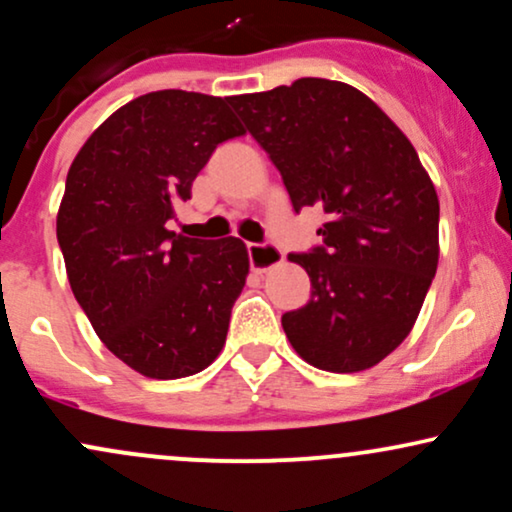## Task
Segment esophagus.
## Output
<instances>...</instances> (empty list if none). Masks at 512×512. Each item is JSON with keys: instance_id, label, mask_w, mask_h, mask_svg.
<instances>
[{"instance_id": "esophagus-1", "label": "esophagus", "mask_w": 512, "mask_h": 512, "mask_svg": "<svg viewBox=\"0 0 512 512\" xmlns=\"http://www.w3.org/2000/svg\"><path fill=\"white\" fill-rule=\"evenodd\" d=\"M248 257H250V267L255 269L257 274H262V272H267V269H272L274 264H279L281 260H284V252H281L272 243H250Z\"/></svg>"}]
</instances>
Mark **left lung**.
Wrapping results in <instances>:
<instances>
[{"label": "left lung", "instance_id": "obj_1", "mask_svg": "<svg viewBox=\"0 0 512 512\" xmlns=\"http://www.w3.org/2000/svg\"><path fill=\"white\" fill-rule=\"evenodd\" d=\"M228 105L281 173L293 209L327 214L322 243L289 255L310 276V301L281 315L286 337L315 368H373L411 332L438 267V195L419 154L342 81L308 76Z\"/></svg>", "mask_w": 512, "mask_h": 512}]
</instances>
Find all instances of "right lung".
Returning a JSON list of instances; mask_svg holds the SVG:
<instances>
[{
  "instance_id": "obj_1",
  "label": "right lung",
  "mask_w": 512,
  "mask_h": 512,
  "mask_svg": "<svg viewBox=\"0 0 512 512\" xmlns=\"http://www.w3.org/2000/svg\"><path fill=\"white\" fill-rule=\"evenodd\" d=\"M240 134L228 98L154 91L115 110L67 173L57 240L74 298L103 344L146 378L195 375L226 344L248 250L166 223L216 146Z\"/></svg>"
}]
</instances>
